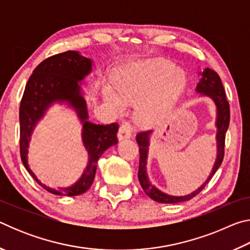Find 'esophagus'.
Returning a JSON list of instances; mask_svg holds the SVG:
<instances>
[{"label":"esophagus","mask_w":250,"mask_h":250,"mask_svg":"<svg viewBox=\"0 0 250 250\" xmlns=\"http://www.w3.org/2000/svg\"><path fill=\"white\" fill-rule=\"evenodd\" d=\"M131 130H132L131 125L128 124V122H125V124L119 128V131H118V140L121 141L125 140V139H129L131 137Z\"/></svg>","instance_id":"1"}]
</instances>
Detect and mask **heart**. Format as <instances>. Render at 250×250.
Listing matches in <instances>:
<instances>
[{"label": "heart", "mask_w": 250, "mask_h": 250, "mask_svg": "<svg viewBox=\"0 0 250 250\" xmlns=\"http://www.w3.org/2000/svg\"><path fill=\"white\" fill-rule=\"evenodd\" d=\"M184 84L183 71L173 68L170 62L155 59L126 68L117 82V89L122 98L108 90L107 100L113 110L120 112L125 105V101L134 103L140 100L149 91L138 104L135 117L139 124L152 125L172 107Z\"/></svg>", "instance_id": "1"}]
</instances>
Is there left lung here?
Instances as JSON below:
<instances>
[{
  "instance_id": "1",
  "label": "left lung",
  "mask_w": 250,
  "mask_h": 250,
  "mask_svg": "<svg viewBox=\"0 0 250 250\" xmlns=\"http://www.w3.org/2000/svg\"><path fill=\"white\" fill-rule=\"evenodd\" d=\"M201 79L196 86V91L201 96H206L214 101L215 105L217 109V120H216V126H217V158L215 161V164L213 167V170L204 183H203L196 191L188 194V195L184 196H173L170 194H167L155 186L150 183L149 177L146 174V158H147V151H149V138L152 131H143V132L138 133L137 135V142L139 146H140V164H139V172L138 177L139 182H140L141 188L146 194L152 200L159 203H164V204H174V203L185 202L196 196L205 186L208 184L213 175L216 173L218 167H221L224 159V147H225V135L226 131L229 125V119H230V112H229V104L226 99V94L224 90L222 80L219 78L218 74L210 68H205L201 73Z\"/></svg>"
}]
</instances>
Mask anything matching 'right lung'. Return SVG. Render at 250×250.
Segmentation results:
<instances>
[{"label":"right lung","mask_w":250,"mask_h":250,"mask_svg":"<svg viewBox=\"0 0 250 250\" xmlns=\"http://www.w3.org/2000/svg\"><path fill=\"white\" fill-rule=\"evenodd\" d=\"M91 71V59L82 56L76 50L54 55L34 69L21 101L20 151L22 162L33 179L55 195L76 196L86 192L94 182L99 158L108 147L118 143L119 126L117 124L97 125L88 120L87 104L80 83ZM54 103H67L78 113L83 124V143L88 152V164L82 177L75 185L58 190L42 184L27 163L29 141L33 128Z\"/></svg>","instance_id":"add662e5"}]
</instances>
